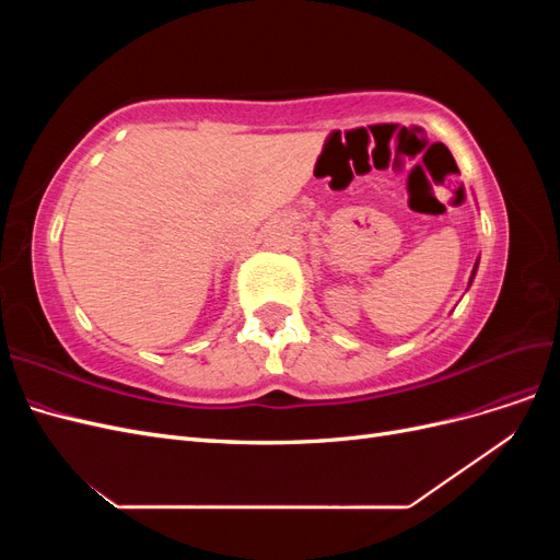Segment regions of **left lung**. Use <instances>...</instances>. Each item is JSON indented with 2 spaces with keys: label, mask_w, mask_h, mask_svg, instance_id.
Listing matches in <instances>:
<instances>
[{
  "label": "left lung",
  "mask_w": 560,
  "mask_h": 560,
  "mask_svg": "<svg viewBox=\"0 0 560 560\" xmlns=\"http://www.w3.org/2000/svg\"><path fill=\"white\" fill-rule=\"evenodd\" d=\"M477 268H479V259H477V264H474V268H471V276H469V284H471L474 276H477Z\"/></svg>",
  "instance_id": "8db88e82"
}]
</instances>
